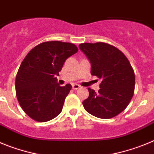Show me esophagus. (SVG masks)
Returning a JSON list of instances; mask_svg holds the SVG:
<instances>
[{"instance_id":"obj_1","label":"esophagus","mask_w":154,"mask_h":154,"mask_svg":"<svg viewBox=\"0 0 154 154\" xmlns=\"http://www.w3.org/2000/svg\"><path fill=\"white\" fill-rule=\"evenodd\" d=\"M80 88V85H78V84H74L72 85V89H78Z\"/></svg>"}]
</instances>
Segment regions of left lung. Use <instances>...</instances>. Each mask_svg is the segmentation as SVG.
<instances>
[{
  "mask_svg": "<svg viewBox=\"0 0 154 154\" xmlns=\"http://www.w3.org/2000/svg\"><path fill=\"white\" fill-rule=\"evenodd\" d=\"M79 47L90 61L91 74L102 79L99 92L88 88L84 108L96 117H114L127 107L134 93L135 74L130 62L117 48L104 42L82 43Z\"/></svg>",
  "mask_w": 154,
  "mask_h": 154,
  "instance_id": "obj_1",
  "label": "left lung"
}]
</instances>
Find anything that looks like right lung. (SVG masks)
<instances>
[{
  "instance_id": "1",
  "label": "right lung",
  "mask_w": 154,
  "mask_h": 154,
  "mask_svg": "<svg viewBox=\"0 0 154 154\" xmlns=\"http://www.w3.org/2000/svg\"><path fill=\"white\" fill-rule=\"evenodd\" d=\"M78 50L72 43L50 41L35 46L24 58L16 75V96L30 118L43 123L61 113L72 85L60 86L55 76Z\"/></svg>"
}]
</instances>
